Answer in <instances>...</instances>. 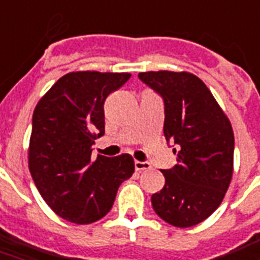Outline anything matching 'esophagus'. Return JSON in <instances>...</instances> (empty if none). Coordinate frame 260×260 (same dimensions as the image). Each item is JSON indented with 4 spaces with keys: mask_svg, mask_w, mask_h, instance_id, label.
<instances>
[{
    "mask_svg": "<svg viewBox=\"0 0 260 260\" xmlns=\"http://www.w3.org/2000/svg\"><path fill=\"white\" fill-rule=\"evenodd\" d=\"M135 169L138 172H142V170H148L151 169V165L148 162H140V161H135Z\"/></svg>",
    "mask_w": 260,
    "mask_h": 260,
    "instance_id": "34e87169",
    "label": "esophagus"
}]
</instances>
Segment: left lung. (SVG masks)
Returning a JSON list of instances; mask_svg holds the SVG:
<instances>
[{"instance_id":"8db88e82","label":"left lung","mask_w":260,"mask_h":260,"mask_svg":"<svg viewBox=\"0 0 260 260\" xmlns=\"http://www.w3.org/2000/svg\"><path fill=\"white\" fill-rule=\"evenodd\" d=\"M139 79L164 99V135L174 142L177 155V165L161 170L165 185L151 196L152 209L173 226L198 225L218 209L231 184L235 152L231 121L192 73L142 72Z\"/></svg>"}]
</instances>
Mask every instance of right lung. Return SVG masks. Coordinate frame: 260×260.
I'll use <instances>...</instances> for the list:
<instances>
[{"label":"right lung","instance_id":"right-lung-1","mask_svg":"<svg viewBox=\"0 0 260 260\" xmlns=\"http://www.w3.org/2000/svg\"><path fill=\"white\" fill-rule=\"evenodd\" d=\"M131 73L82 71L58 79L32 116L28 168L38 191L57 215L87 225L110 211L117 189L135 172L129 154L92 159L105 134L104 105Z\"/></svg>","mask_w":260,"mask_h":260}]
</instances>
